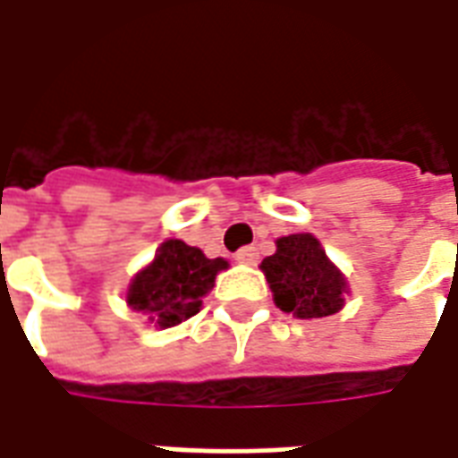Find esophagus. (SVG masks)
Listing matches in <instances>:
<instances>
[{"instance_id": "obj_1", "label": "esophagus", "mask_w": 458, "mask_h": 458, "mask_svg": "<svg viewBox=\"0 0 458 458\" xmlns=\"http://www.w3.org/2000/svg\"><path fill=\"white\" fill-rule=\"evenodd\" d=\"M235 259H238L240 265H258V248H252V245H250V248H240L238 252H235Z\"/></svg>"}]
</instances>
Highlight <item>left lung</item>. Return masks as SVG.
I'll list each match as a JSON object with an SVG mask.
<instances>
[{
    "label": "left lung",
    "instance_id": "1",
    "mask_svg": "<svg viewBox=\"0 0 458 458\" xmlns=\"http://www.w3.org/2000/svg\"><path fill=\"white\" fill-rule=\"evenodd\" d=\"M275 255L262 259L272 299L284 314L321 318L341 311L351 292L345 275L328 259L327 250L311 233L277 238Z\"/></svg>",
    "mask_w": 458,
    "mask_h": 458
}]
</instances>
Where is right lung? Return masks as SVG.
I'll use <instances>...</instances> for the list:
<instances>
[{
	"label": "right lung",
	"mask_w": 458,
	"mask_h": 458,
	"mask_svg": "<svg viewBox=\"0 0 458 458\" xmlns=\"http://www.w3.org/2000/svg\"><path fill=\"white\" fill-rule=\"evenodd\" d=\"M223 269H228V259H210L203 250L169 238L161 242L149 265L131 277L124 301L154 327H179L199 314L203 297L216 287Z\"/></svg>",
	"instance_id": "right-lung-1"
}]
</instances>
